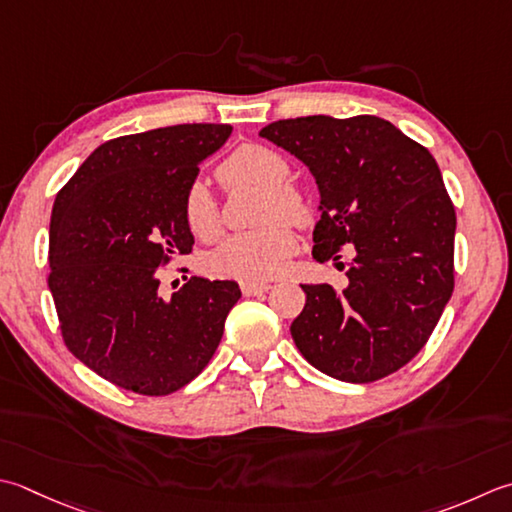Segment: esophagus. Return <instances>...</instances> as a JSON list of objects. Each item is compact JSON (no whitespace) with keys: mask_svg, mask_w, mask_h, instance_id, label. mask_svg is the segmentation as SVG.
Returning a JSON list of instances; mask_svg holds the SVG:
<instances>
[{"mask_svg":"<svg viewBox=\"0 0 512 512\" xmlns=\"http://www.w3.org/2000/svg\"><path fill=\"white\" fill-rule=\"evenodd\" d=\"M239 286H242V293H244L246 297H250V295H259V293H266V290L270 288V284H268V282H242Z\"/></svg>","mask_w":512,"mask_h":512,"instance_id":"1","label":"esophagus"}]
</instances>
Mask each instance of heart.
Here are the masks:
<instances>
[{
    "mask_svg": "<svg viewBox=\"0 0 512 512\" xmlns=\"http://www.w3.org/2000/svg\"><path fill=\"white\" fill-rule=\"evenodd\" d=\"M217 177L226 188L244 184L264 188L266 197L259 208V222L266 224L230 237L219 246L208 259L210 273L239 279V282H266V279L282 275L297 248L293 228L283 217L295 224L306 222L308 217L304 197L295 188L286 186V159L266 146L246 144L219 164ZM182 210L186 226L193 230V235L202 239L217 237L222 219H219V208L202 179L188 184Z\"/></svg>",
    "mask_w": 512,
    "mask_h": 512,
    "instance_id": "b5f03b06",
    "label": "heart"
}]
</instances>
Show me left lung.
Returning a JSON list of instances; mask_svg holds the SVG:
<instances>
[{"label": "left lung", "mask_w": 512, "mask_h": 512, "mask_svg": "<svg viewBox=\"0 0 512 512\" xmlns=\"http://www.w3.org/2000/svg\"><path fill=\"white\" fill-rule=\"evenodd\" d=\"M259 135L315 177L313 257L339 266V248L353 253L344 290L302 284L295 346L342 382L395 373L424 348L455 286L457 217L435 157L375 115L279 119Z\"/></svg>", "instance_id": "left-lung-1"}]
</instances>
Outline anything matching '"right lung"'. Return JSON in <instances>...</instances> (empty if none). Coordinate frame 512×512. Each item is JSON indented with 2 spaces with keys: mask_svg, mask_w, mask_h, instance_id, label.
Returning a JSON list of instances; mask_svg holds the SVG:
<instances>
[{
  "mask_svg": "<svg viewBox=\"0 0 512 512\" xmlns=\"http://www.w3.org/2000/svg\"><path fill=\"white\" fill-rule=\"evenodd\" d=\"M230 133L228 124H177L110 139L55 197L48 288L59 328L70 353L110 384L170 395L222 342L237 282L190 277L168 297L159 266L193 250L184 193Z\"/></svg>",
  "mask_w": 512,
  "mask_h": 512,
  "instance_id": "right-lung-1",
  "label": "right lung"
}]
</instances>
